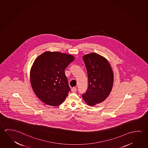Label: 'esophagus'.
Listing matches in <instances>:
<instances>
[{
    "mask_svg": "<svg viewBox=\"0 0 148 148\" xmlns=\"http://www.w3.org/2000/svg\"><path fill=\"white\" fill-rule=\"evenodd\" d=\"M76 91H77V89H76V88L73 87L72 88V92H76Z\"/></svg>",
    "mask_w": 148,
    "mask_h": 148,
    "instance_id": "esophagus-1",
    "label": "esophagus"
}]
</instances>
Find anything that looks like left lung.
Returning <instances> with one entry per match:
<instances>
[{
    "mask_svg": "<svg viewBox=\"0 0 148 148\" xmlns=\"http://www.w3.org/2000/svg\"><path fill=\"white\" fill-rule=\"evenodd\" d=\"M87 71L88 86L82 99L90 106L104 101L112 91L114 73L108 61L95 53L82 57Z\"/></svg>",
    "mask_w": 148,
    "mask_h": 148,
    "instance_id": "left-lung-1",
    "label": "left lung"
}]
</instances>
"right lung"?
Listing matches in <instances>:
<instances>
[{
    "mask_svg": "<svg viewBox=\"0 0 148 148\" xmlns=\"http://www.w3.org/2000/svg\"><path fill=\"white\" fill-rule=\"evenodd\" d=\"M75 57L68 53L47 51L36 58L30 72L32 88L45 104L56 106L68 96L70 87L64 70Z\"/></svg>",
    "mask_w": 148,
    "mask_h": 148,
    "instance_id": "1",
    "label": "right lung"
}]
</instances>
